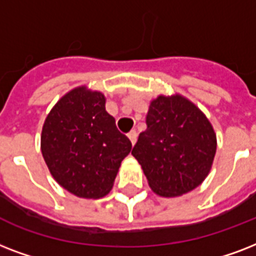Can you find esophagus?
<instances>
[{
	"label": "esophagus",
	"mask_w": 256,
	"mask_h": 256,
	"mask_svg": "<svg viewBox=\"0 0 256 256\" xmlns=\"http://www.w3.org/2000/svg\"><path fill=\"white\" fill-rule=\"evenodd\" d=\"M128 138H130V142H132V144H134V142H136V140H138V130H130V134H128Z\"/></svg>",
	"instance_id": "obj_1"
}]
</instances>
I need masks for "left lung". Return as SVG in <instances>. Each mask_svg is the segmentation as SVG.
Here are the masks:
<instances>
[{"label":"left lung","instance_id":"obj_1","mask_svg":"<svg viewBox=\"0 0 256 256\" xmlns=\"http://www.w3.org/2000/svg\"><path fill=\"white\" fill-rule=\"evenodd\" d=\"M146 122L132 155L150 187L172 198L202 184L216 152V134L203 112L179 94L159 96L150 102Z\"/></svg>","mask_w":256,"mask_h":256}]
</instances>
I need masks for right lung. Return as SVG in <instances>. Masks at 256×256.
Listing matches in <instances>:
<instances>
[{"label":"right lung","mask_w":256,"mask_h":256,"mask_svg":"<svg viewBox=\"0 0 256 256\" xmlns=\"http://www.w3.org/2000/svg\"><path fill=\"white\" fill-rule=\"evenodd\" d=\"M130 150L106 110L104 94L85 86L61 97L44 122V160L57 183L78 198L106 195Z\"/></svg>","instance_id":"obj_1"}]
</instances>
